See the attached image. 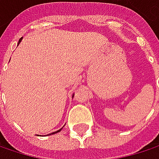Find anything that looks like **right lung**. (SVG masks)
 <instances>
[{
    "label": "right lung",
    "mask_w": 159,
    "mask_h": 159,
    "mask_svg": "<svg viewBox=\"0 0 159 159\" xmlns=\"http://www.w3.org/2000/svg\"><path fill=\"white\" fill-rule=\"evenodd\" d=\"M21 39H22V38H21V39H19V42H18V44H19V43H20V41H21ZM60 131H61V129H60V130H59V131H57V132H55V133H52V134H56V133H59V132H60Z\"/></svg>",
    "instance_id": "add662e5"
}]
</instances>
